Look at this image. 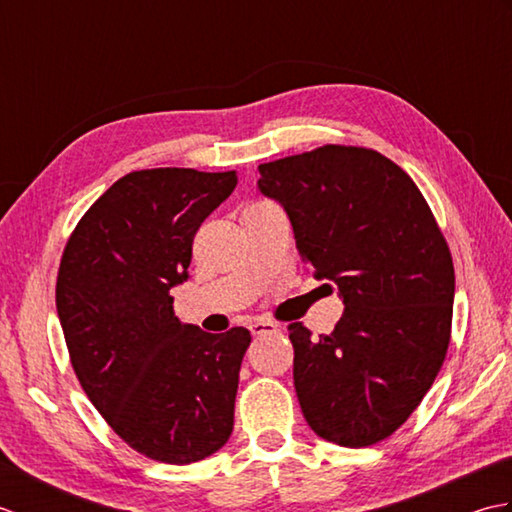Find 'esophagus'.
<instances>
[{"instance_id":"obj_1","label":"esophagus","mask_w":512,"mask_h":512,"mask_svg":"<svg viewBox=\"0 0 512 512\" xmlns=\"http://www.w3.org/2000/svg\"><path fill=\"white\" fill-rule=\"evenodd\" d=\"M248 330L253 332L255 336H262V334H273V332H277V323H273V321H264V319H257V321H250Z\"/></svg>"}]
</instances>
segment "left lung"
<instances>
[{
    "mask_svg": "<svg viewBox=\"0 0 512 512\" xmlns=\"http://www.w3.org/2000/svg\"><path fill=\"white\" fill-rule=\"evenodd\" d=\"M259 173V191L290 217L303 264L334 281L345 303L319 339L288 325L303 416L325 440L369 447L407 422L447 356V239L416 182L374 149L323 145Z\"/></svg>",
    "mask_w": 512,
    "mask_h": 512,
    "instance_id": "left-lung-1",
    "label": "left lung"
}]
</instances>
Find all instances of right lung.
Masks as SVG:
<instances>
[{
	"label": "right lung",
	"mask_w": 512,
	"mask_h": 512,
	"mask_svg": "<svg viewBox=\"0 0 512 512\" xmlns=\"http://www.w3.org/2000/svg\"><path fill=\"white\" fill-rule=\"evenodd\" d=\"M235 184V171H132L63 248L57 312L74 374L116 436L156 462L209 458L233 431L250 332L180 323L171 288L189 277L193 237Z\"/></svg>",
	"instance_id": "obj_1"
}]
</instances>
